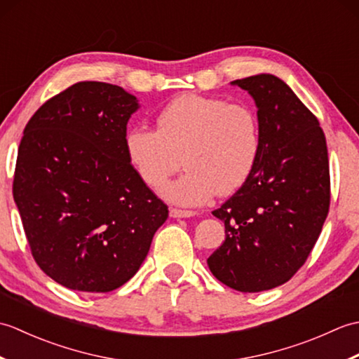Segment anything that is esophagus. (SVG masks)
Returning <instances> with one entry per match:
<instances>
[{
	"instance_id": "34e87169",
	"label": "esophagus",
	"mask_w": 359,
	"mask_h": 359,
	"mask_svg": "<svg viewBox=\"0 0 359 359\" xmlns=\"http://www.w3.org/2000/svg\"><path fill=\"white\" fill-rule=\"evenodd\" d=\"M197 212L191 210H180V208H170V216L174 219H180V217H193Z\"/></svg>"
}]
</instances>
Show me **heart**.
<instances>
[{
    "instance_id": "1",
    "label": "heart",
    "mask_w": 359,
    "mask_h": 359,
    "mask_svg": "<svg viewBox=\"0 0 359 359\" xmlns=\"http://www.w3.org/2000/svg\"><path fill=\"white\" fill-rule=\"evenodd\" d=\"M157 131L128 129L126 156L144 185L162 187L179 170L187 172L162 189L168 201L199 205L245 184L261 154V123L248 104L185 94L157 114Z\"/></svg>"
}]
</instances>
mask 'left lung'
Instances as JSON below:
<instances>
[{"label": "left lung", "instance_id": "1", "mask_svg": "<svg viewBox=\"0 0 359 359\" xmlns=\"http://www.w3.org/2000/svg\"><path fill=\"white\" fill-rule=\"evenodd\" d=\"M255 100L261 154L248 180L212 216L225 241L208 259L230 288L257 293L301 269L321 234L330 205L325 135L284 80L257 74L231 81Z\"/></svg>", "mask_w": 359, "mask_h": 359}]
</instances>
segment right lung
Here are the masks:
<instances>
[{
	"label": "right lung",
	"mask_w": 359,
	"mask_h": 359,
	"mask_svg": "<svg viewBox=\"0 0 359 359\" xmlns=\"http://www.w3.org/2000/svg\"><path fill=\"white\" fill-rule=\"evenodd\" d=\"M139 108L123 88L81 81L25 128L13 201L36 264L66 288L106 293L123 285L168 219L126 156V125Z\"/></svg>",
	"instance_id": "obj_1"
}]
</instances>
